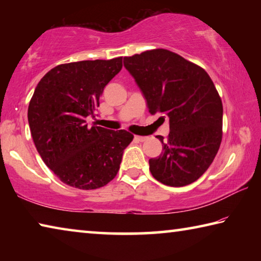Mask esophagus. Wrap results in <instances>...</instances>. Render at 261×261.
Listing matches in <instances>:
<instances>
[{"label": "esophagus", "mask_w": 261, "mask_h": 261, "mask_svg": "<svg viewBox=\"0 0 261 261\" xmlns=\"http://www.w3.org/2000/svg\"><path fill=\"white\" fill-rule=\"evenodd\" d=\"M135 139L136 140H138V141H141V143H143V141H145L147 139V137H143V136H135Z\"/></svg>", "instance_id": "obj_1"}]
</instances>
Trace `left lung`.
<instances>
[{"label": "left lung", "instance_id": "left-lung-1", "mask_svg": "<svg viewBox=\"0 0 261 261\" xmlns=\"http://www.w3.org/2000/svg\"><path fill=\"white\" fill-rule=\"evenodd\" d=\"M124 67L146 99L148 112L169 117L167 141L159 158L149 159L153 177L184 187L208 169L222 140V101L199 65L167 49L124 57Z\"/></svg>", "mask_w": 261, "mask_h": 261}]
</instances>
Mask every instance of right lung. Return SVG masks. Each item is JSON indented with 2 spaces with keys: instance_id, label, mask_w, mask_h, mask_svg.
<instances>
[{
  "instance_id": "1",
  "label": "right lung",
  "mask_w": 261,
  "mask_h": 261,
  "mask_svg": "<svg viewBox=\"0 0 261 261\" xmlns=\"http://www.w3.org/2000/svg\"><path fill=\"white\" fill-rule=\"evenodd\" d=\"M122 57L60 64L35 87L28 118L37 151L62 182L82 190L108 184L134 135L88 127L106 85L121 71Z\"/></svg>"
}]
</instances>
